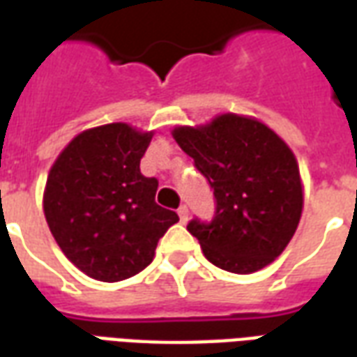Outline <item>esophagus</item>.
Masks as SVG:
<instances>
[{
	"instance_id": "1",
	"label": "esophagus",
	"mask_w": 357,
	"mask_h": 357,
	"mask_svg": "<svg viewBox=\"0 0 357 357\" xmlns=\"http://www.w3.org/2000/svg\"><path fill=\"white\" fill-rule=\"evenodd\" d=\"M178 214H179V220H181V224H185L187 220H189V208H187L185 204H181V206H179Z\"/></svg>"
}]
</instances>
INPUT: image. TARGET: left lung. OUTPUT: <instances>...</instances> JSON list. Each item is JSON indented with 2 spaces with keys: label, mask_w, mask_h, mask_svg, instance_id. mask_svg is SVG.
<instances>
[{
  "label": "left lung",
  "mask_w": 357,
  "mask_h": 357,
  "mask_svg": "<svg viewBox=\"0 0 357 357\" xmlns=\"http://www.w3.org/2000/svg\"><path fill=\"white\" fill-rule=\"evenodd\" d=\"M174 139L214 191L212 220L187 224L206 260L231 273H252L273 262L302 214L291 149L268 126L237 114H222L202 128H176Z\"/></svg>",
  "instance_id": "obj_1"
}]
</instances>
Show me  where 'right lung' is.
<instances>
[{
  "instance_id": "add662e5",
  "label": "right lung",
  "mask_w": 357,
  "mask_h": 357,
  "mask_svg": "<svg viewBox=\"0 0 357 357\" xmlns=\"http://www.w3.org/2000/svg\"><path fill=\"white\" fill-rule=\"evenodd\" d=\"M151 137L120 122L93 128L76 135L50 172L47 225L66 258L97 281L139 273L179 222L174 210L156 204L158 179L139 170Z\"/></svg>"
}]
</instances>
